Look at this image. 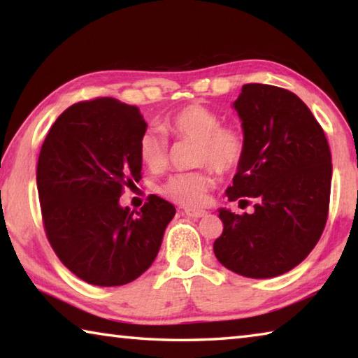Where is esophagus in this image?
<instances>
[{
	"label": "esophagus",
	"mask_w": 358,
	"mask_h": 358,
	"mask_svg": "<svg viewBox=\"0 0 358 358\" xmlns=\"http://www.w3.org/2000/svg\"><path fill=\"white\" fill-rule=\"evenodd\" d=\"M185 213H186V216H191V217H203V216H207V211H205V210L187 208V210H185Z\"/></svg>",
	"instance_id": "esophagus-1"
}]
</instances>
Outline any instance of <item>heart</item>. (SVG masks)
<instances>
[{
	"label": "heart",
	"instance_id": "obj_1",
	"mask_svg": "<svg viewBox=\"0 0 358 358\" xmlns=\"http://www.w3.org/2000/svg\"><path fill=\"white\" fill-rule=\"evenodd\" d=\"M167 134L177 141L194 142L192 164L207 166L220 173L235 171L245 156V134L237 124H222L221 115L202 104L180 108L164 126ZM138 157L151 172L164 171L169 162V145L157 131H145L138 141ZM213 186L210 171L177 173L161 186V194L183 207H201Z\"/></svg>",
	"mask_w": 358,
	"mask_h": 358
}]
</instances>
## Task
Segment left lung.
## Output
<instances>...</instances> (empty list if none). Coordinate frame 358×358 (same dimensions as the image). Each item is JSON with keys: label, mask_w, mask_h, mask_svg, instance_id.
Masks as SVG:
<instances>
[{"label": "left lung", "mask_w": 358, "mask_h": 358, "mask_svg": "<svg viewBox=\"0 0 358 358\" xmlns=\"http://www.w3.org/2000/svg\"><path fill=\"white\" fill-rule=\"evenodd\" d=\"M246 148L227 187L230 202L254 211L221 208L216 259L241 276L275 278L292 270L324 232L329 216L331 155L322 126L299 96L273 85H243L234 102Z\"/></svg>", "instance_id": "1"}]
</instances>
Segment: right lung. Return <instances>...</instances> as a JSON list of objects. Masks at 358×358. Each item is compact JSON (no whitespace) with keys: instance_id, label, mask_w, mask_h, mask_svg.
<instances>
[{"instance_id":"1","label":"right lung","mask_w":358,"mask_h":358,"mask_svg":"<svg viewBox=\"0 0 358 358\" xmlns=\"http://www.w3.org/2000/svg\"><path fill=\"white\" fill-rule=\"evenodd\" d=\"M136 106L98 98L59 115L42 143L36 181L42 222L64 266L94 286H123L150 268L175 207L150 194L138 211L120 205L142 178Z\"/></svg>"}]
</instances>
